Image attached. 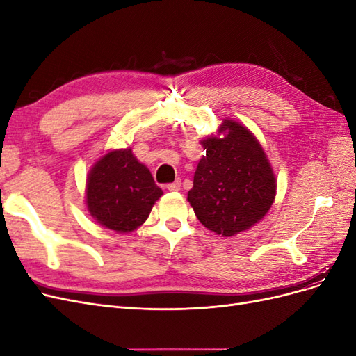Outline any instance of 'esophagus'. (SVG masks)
<instances>
[{
	"instance_id": "obj_1",
	"label": "esophagus",
	"mask_w": 356,
	"mask_h": 356,
	"mask_svg": "<svg viewBox=\"0 0 356 356\" xmlns=\"http://www.w3.org/2000/svg\"><path fill=\"white\" fill-rule=\"evenodd\" d=\"M166 188H168L169 191H178V190L181 188V181L177 179L175 182H170V184L166 186Z\"/></svg>"
}]
</instances>
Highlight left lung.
<instances>
[{
    "label": "left lung",
    "mask_w": 356,
    "mask_h": 356,
    "mask_svg": "<svg viewBox=\"0 0 356 356\" xmlns=\"http://www.w3.org/2000/svg\"><path fill=\"white\" fill-rule=\"evenodd\" d=\"M200 145L207 154L187 195L197 220L222 238L251 229L272 208L277 186L260 141L242 123L222 118Z\"/></svg>",
    "instance_id": "8db88e82"
}]
</instances>
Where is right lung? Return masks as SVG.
<instances>
[{
    "label": "right lung",
    "mask_w": 356,
    "mask_h": 356,
    "mask_svg": "<svg viewBox=\"0 0 356 356\" xmlns=\"http://www.w3.org/2000/svg\"><path fill=\"white\" fill-rule=\"evenodd\" d=\"M163 195L132 148L110 149L95 161L86 179V207L102 227L131 233L145 222Z\"/></svg>",
    "instance_id": "obj_1"
}]
</instances>
